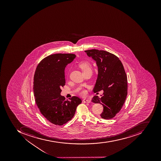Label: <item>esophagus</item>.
I'll return each instance as SVG.
<instances>
[{"mask_svg": "<svg viewBox=\"0 0 161 161\" xmlns=\"http://www.w3.org/2000/svg\"><path fill=\"white\" fill-rule=\"evenodd\" d=\"M84 103H91V101L90 100H89V99H84L83 100Z\"/></svg>", "mask_w": 161, "mask_h": 161, "instance_id": "34e87169", "label": "esophagus"}]
</instances>
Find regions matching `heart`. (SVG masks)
Returning <instances> with one entry per match:
<instances>
[{"instance_id": "obj_1", "label": "heart", "mask_w": 161, "mask_h": 161, "mask_svg": "<svg viewBox=\"0 0 161 161\" xmlns=\"http://www.w3.org/2000/svg\"><path fill=\"white\" fill-rule=\"evenodd\" d=\"M79 66L83 72H86L89 70H92L90 64L88 62H82L79 64ZM86 94V91L84 90H83L80 92V94L82 96H84Z\"/></svg>"}]
</instances>
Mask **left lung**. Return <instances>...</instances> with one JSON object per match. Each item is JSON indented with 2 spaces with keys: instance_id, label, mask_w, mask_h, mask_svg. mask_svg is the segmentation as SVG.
Wrapping results in <instances>:
<instances>
[{
  "instance_id": "obj_1",
  "label": "left lung",
  "mask_w": 161,
  "mask_h": 161,
  "mask_svg": "<svg viewBox=\"0 0 161 161\" xmlns=\"http://www.w3.org/2000/svg\"><path fill=\"white\" fill-rule=\"evenodd\" d=\"M85 52L96 61L98 69L93 91H103L101 97L95 96L92 102L103 105L102 118L110 119L120 111L127 97V77L123 65L117 57L108 52L92 49Z\"/></svg>"
}]
</instances>
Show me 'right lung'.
Wrapping results in <instances>:
<instances>
[{"label": "right lung", "mask_w": 161, "mask_h": 161, "mask_svg": "<svg viewBox=\"0 0 161 161\" xmlns=\"http://www.w3.org/2000/svg\"><path fill=\"white\" fill-rule=\"evenodd\" d=\"M75 58L72 54L50 55L38 64L34 74L33 92L37 106L44 117L56 125L70 121L82 103L77 97L68 100L61 95V88L65 84V67Z\"/></svg>", "instance_id": "1"}]
</instances>
